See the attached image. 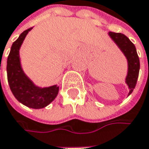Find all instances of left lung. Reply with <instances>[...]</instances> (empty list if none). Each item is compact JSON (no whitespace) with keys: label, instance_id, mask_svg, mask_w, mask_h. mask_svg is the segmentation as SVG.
<instances>
[{"label":"left lung","instance_id":"obj_1","mask_svg":"<svg viewBox=\"0 0 149 149\" xmlns=\"http://www.w3.org/2000/svg\"><path fill=\"white\" fill-rule=\"evenodd\" d=\"M109 36L119 47L122 52L127 58L128 61V74L126 77V83L129 86V95L133 92L139 75L140 61L139 56L136 52V46L123 33H118L110 31Z\"/></svg>","mask_w":149,"mask_h":149}]
</instances>
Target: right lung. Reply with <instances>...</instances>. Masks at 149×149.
I'll list each match as a JSON object with an SVG mask.
<instances>
[{"label":"right lung","instance_id":"1","mask_svg":"<svg viewBox=\"0 0 149 149\" xmlns=\"http://www.w3.org/2000/svg\"><path fill=\"white\" fill-rule=\"evenodd\" d=\"M32 29L24 31L11 47L8 62L7 72L10 89L18 101L33 109H41L52 102L58 94L59 87L55 85L49 87H38L25 74L20 65L19 48L26 36Z\"/></svg>","mask_w":149,"mask_h":149}]
</instances>
